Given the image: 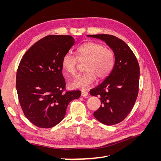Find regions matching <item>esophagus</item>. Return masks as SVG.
Here are the masks:
<instances>
[{"label":"esophagus","instance_id":"obj_1","mask_svg":"<svg viewBox=\"0 0 161 161\" xmlns=\"http://www.w3.org/2000/svg\"><path fill=\"white\" fill-rule=\"evenodd\" d=\"M81 96L84 97H86L87 96H88V92H87L86 91H82Z\"/></svg>","mask_w":161,"mask_h":161}]
</instances>
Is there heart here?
<instances>
[{
	"label": "heart",
	"instance_id": "heart-1",
	"mask_svg": "<svg viewBox=\"0 0 161 161\" xmlns=\"http://www.w3.org/2000/svg\"><path fill=\"white\" fill-rule=\"evenodd\" d=\"M77 56L80 60H86L83 74L76 76L70 86L73 89L85 90L94 83L97 76L104 79L113 69L115 58L110 50L97 42H88L81 45L77 49ZM77 59L71 53L63 56L61 65L63 70L70 75L76 72Z\"/></svg>",
	"mask_w": 161,
	"mask_h": 161
}]
</instances>
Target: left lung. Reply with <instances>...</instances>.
<instances>
[{"mask_svg":"<svg viewBox=\"0 0 161 161\" xmlns=\"http://www.w3.org/2000/svg\"><path fill=\"white\" fill-rule=\"evenodd\" d=\"M105 42L113 51V69L105 79L90 94L99 96L101 106L94 112L95 118L105 125H114L123 121L132 109L138 93L140 68L129 46L120 39L107 34L89 35Z\"/></svg>","mask_w":161,"mask_h":161,"instance_id":"obj_1","label":"left lung"}]
</instances>
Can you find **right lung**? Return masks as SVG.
<instances>
[{
	"instance_id": "obj_1",
	"label": "right lung",
	"mask_w": 161,
	"mask_h": 161,
	"mask_svg": "<svg viewBox=\"0 0 161 161\" xmlns=\"http://www.w3.org/2000/svg\"><path fill=\"white\" fill-rule=\"evenodd\" d=\"M75 43L71 36H47L23 56L17 69L16 89L26 118L37 127L50 128L64 119L70 102L80 91L63 92L65 80L61 62Z\"/></svg>"
}]
</instances>
